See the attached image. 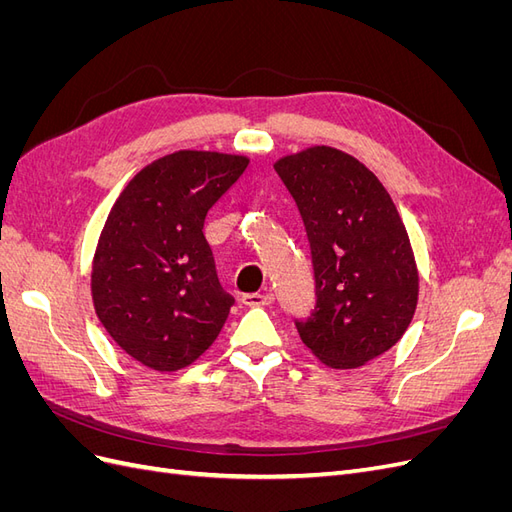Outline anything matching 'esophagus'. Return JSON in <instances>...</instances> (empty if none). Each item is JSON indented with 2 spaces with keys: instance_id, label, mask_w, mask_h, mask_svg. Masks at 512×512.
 Listing matches in <instances>:
<instances>
[{
  "instance_id": "1",
  "label": "esophagus",
  "mask_w": 512,
  "mask_h": 512,
  "mask_svg": "<svg viewBox=\"0 0 512 512\" xmlns=\"http://www.w3.org/2000/svg\"><path fill=\"white\" fill-rule=\"evenodd\" d=\"M247 307H260V305H271L275 301V294L273 292H250V294H243L241 299Z\"/></svg>"
}]
</instances>
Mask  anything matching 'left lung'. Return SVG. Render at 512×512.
<instances>
[{
	"mask_svg": "<svg viewBox=\"0 0 512 512\" xmlns=\"http://www.w3.org/2000/svg\"><path fill=\"white\" fill-rule=\"evenodd\" d=\"M299 207L316 280V305L294 320L303 344L335 369L393 348L410 327L418 273L404 222L371 170L333 147L275 162Z\"/></svg>",
	"mask_w": 512,
	"mask_h": 512,
	"instance_id": "1",
	"label": "left lung"
}]
</instances>
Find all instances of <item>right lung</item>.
I'll return each mask as SVG.
<instances>
[{
	"label": "right lung",
	"instance_id": "1",
	"mask_svg": "<svg viewBox=\"0 0 512 512\" xmlns=\"http://www.w3.org/2000/svg\"><path fill=\"white\" fill-rule=\"evenodd\" d=\"M247 164L215 151L170 153L145 166L108 213L91 294L108 335L138 363L183 369L220 335L235 299L220 286L203 228Z\"/></svg>",
	"mask_w": 512,
	"mask_h": 512
}]
</instances>
